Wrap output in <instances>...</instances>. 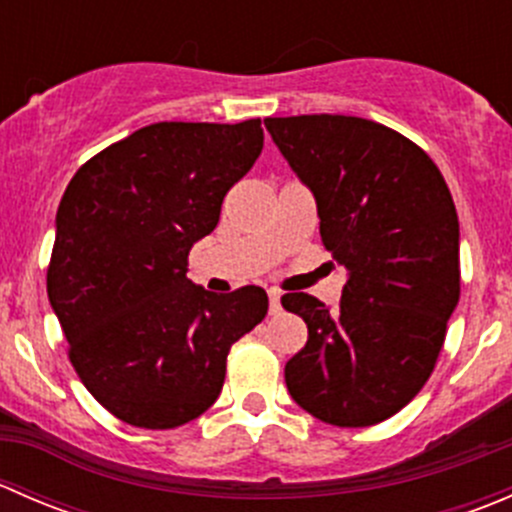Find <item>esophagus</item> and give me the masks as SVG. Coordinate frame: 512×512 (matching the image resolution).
<instances>
[{"label":"esophagus","instance_id":"34e87169","mask_svg":"<svg viewBox=\"0 0 512 512\" xmlns=\"http://www.w3.org/2000/svg\"><path fill=\"white\" fill-rule=\"evenodd\" d=\"M267 297H270V314H277L282 309V304H280V292H277V289H270V292H267Z\"/></svg>","mask_w":512,"mask_h":512}]
</instances>
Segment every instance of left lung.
<instances>
[{
	"mask_svg": "<svg viewBox=\"0 0 512 512\" xmlns=\"http://www.w3.org/2000/svg\"><path fill=\"white\" fill-rule=\"evenodd\" d=\"M317 200L319 235L349 277L337 309L289 292L307 344L285 366L292 399L342 428L404 409L431 376L461 294L458 215L426 151L356 116L265 118Z\"/></svg>",
	"mask_w": 512,
	"mask_h": 512,
	"instance_id": "obj_1",
	"label": "left lung"
}]
</instances>
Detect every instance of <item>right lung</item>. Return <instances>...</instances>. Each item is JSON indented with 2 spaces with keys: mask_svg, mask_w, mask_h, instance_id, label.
Instances as JSON below:
<instances>
[{
  "mask_svg": "<svg viewBox=\"0 0 512 512\" xmlns=\"http://www.w3.org/2000/svg\"><path fill=\"white\" fill-rule=\"evenodd\" d=\"M260 118L163 121L86 160L56 213L46 292L91 396L151 431L215 404L227 352L267 314L262 287L213 294L185 277L227 190L262 153Z\"/></svg>",
  "mask_w": 512,
  "mask_h": 512,
  "instance_id": "1",
  "label": "right lung"
}]
</instances>
